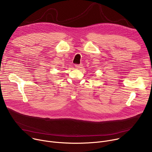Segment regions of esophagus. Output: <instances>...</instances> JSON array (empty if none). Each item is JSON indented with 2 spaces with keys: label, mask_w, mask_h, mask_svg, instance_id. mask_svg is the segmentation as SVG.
<instances>
[{
  "label": "esophagus",
  "mask_w": 152,
  "mask_h": 152,
  "mask_svg": "<svg viewBox=\"0 0 152 152\" xmlns=\"http://www.w3.org/2000/svg\"><path fill=\"white\" fill-rule=\"evenodd\" d=\"M80 67H81L80 65H75L76 69H79V68H80Z\"/></svg>",
  "instance_id": "esophagus-1"
}]
</instances>
